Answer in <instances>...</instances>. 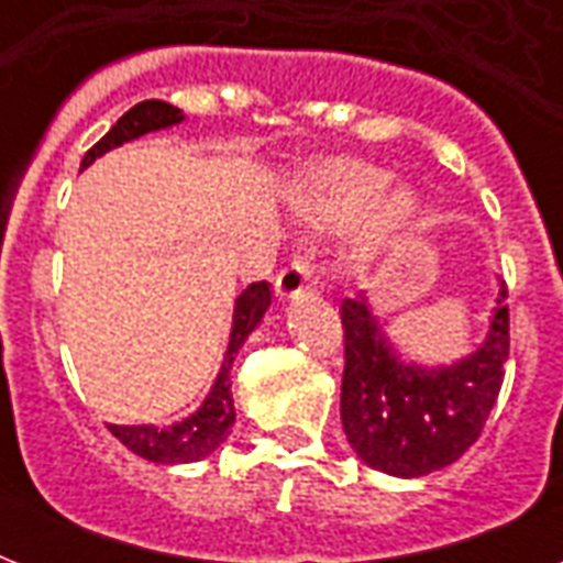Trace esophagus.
I'll list each match as a JSON object with an SVG mask.
<instances>
[{"mask_svg": "<svg viewBox=\"0 0 563 563\" xmlns=\"http://www.w3.org/2000/svg\"><path fill=\"white\" fill-rule=\"evenodd\" d=\"M274 289L280 295V300H291L298 295H307L312 289V265L303 260V256H295L280 274H277V283Z\"/></svg>", "mask_w": 563, "mask_h": 563, "instance_id": "esophagus-1", "label": "esophagus"}]
</instances>
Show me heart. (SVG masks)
Here are the masks:
<instances>
[{
	"instance_id": "heart-1",
	"label": "heart",
	"mask_w": 563,
	"mask_h": 563,
	"mask_svg": "<svg viewBox=\"0 0 563 563\" xmlns=\"http://www.w3.org/2000/svg\"><path fill=\"white\" fill-rule=\"evenodd\" d=\"M385 184L388 175L371 163L327 161L312 172L300 203L318 221H344L371 203L353 236L356 254L368 260L409 233L423 212V198L411 184Z\"/></svg>"
}]
</instances>
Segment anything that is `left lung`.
I'll use <instances>...</instances> for the list:
<instances>
[{"label": "left lung", "mask_w": 563, "mask_h": 563, "mask_svg": "<svg viewBox=\"0 0 563 563\" xmlns=\"http://www.w3.org/2000/svg\"><path fill=\"white\" fill-rule=\"evenodd\" d=\"M506 283H499L485 342L441 368L402 362L365 295L342 300V423L362 462L415 479L453 464L476 444L506 376Z\"/></svg>", "instance_id": "1"}]
</instances>
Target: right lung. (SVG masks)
Returning a JSON list of instances; mask_svg holds the SVG:
<instances>
[{
	"mask_svg": "<svg viewBox=\"0 0 563 563\" xmlns=\"http://www.w3.org/2000/svg\"><path fill=\"white\" fill-rule=\"evenodd\" d=\"M184 122V113H180L175 104L161 99L140 101L134 108L128 110L125 117L119 119L117 125L110 128L108 134L101 136L99 143L92 145L90 152L84 154L81 169H87L96 157L108 154L110 148H119V145L131 143L136 136L152 134V131H163V128H172ZM272 307V289L268 283H251L242 295L236 298V307H233V327H230V342L228 353H224V362H221L219 376L212 383L207 400L198 406V411H192L189 418L178 420L166 429H157L152 423H143V427H119V423H108V429L122 441V444L131 450V453L143 455L154 464H187V462H201L216 450V446L230 435V427L236 420V411H233V391H230V368H233V360H236L239 347L245 344V339L256 330V324L263 321V316Z\"/></svg>",
	"mask_w": 563,
	"mask_h": 563,
	"instance_id": "obj_1",
	"label": "right lung"
}]
</instances>
